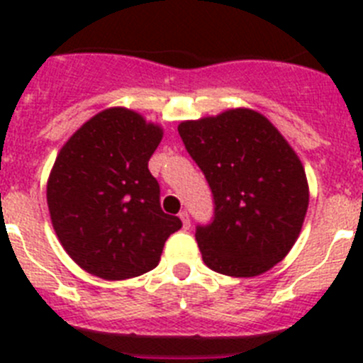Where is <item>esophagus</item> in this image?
Returning a JSON list of instances; mask_svg holds the SVG:
<instances>
[{
    "instance_id": "34e87169",
    "label": "esophagus",
    "mask_w": 363,
    "mask_h": 363,
    "mask_svg": "<svg viewBox=\"0 0 363 363\" xmlns=\"http://www.w3.org/2000/svg\"><path fill=\"white\" fill-rule=\"evenodd\" d=\"M179 218H182V221H184L185 229H189V227H191V218H189L187 211H182V213H179Z\"/></svg>"
}]
</instances>
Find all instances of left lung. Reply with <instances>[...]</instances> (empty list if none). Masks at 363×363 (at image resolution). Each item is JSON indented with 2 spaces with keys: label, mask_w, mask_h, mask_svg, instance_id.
Returning <instances> with one entry per match:
<instances>
[{
  "label": "left lung",
  "mask_w": 363,
  "mask_h": 363,
  "mask_svg": "<svg viewBox=\"0 0 363 363\" xmlns=\"http://www.w3.org/2000/svg\"><path fill=\"white\" fill-rule=\"evenodd\" d=\"M178 133L213 192V221L196 227L205 265L236 278L274 267L298 240L309 205L296 152L251 108L182 121Z\"/></svg>",
  "instance_id": "left-lung-1"
}]
</instances>
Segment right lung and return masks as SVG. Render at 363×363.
Here are the masks:
<instances>
[{"label": "right lung", "instance_id": "obj_1", "mask_svg": "<svg viewBox=\"0 0 363 363\" xmlns=\"http://www.w3.org/2000/svg\"><path fill=\"white\" fill-rule=\"evenodd\" d=\"M163 130L123 107L101 111L62 147L47 184L50 220L67 255L104 280L152 271L182 220L160 207L149 160Z\"/></svg>", "mask_w": 363, "mask_h": 363}]
</instances>
